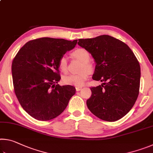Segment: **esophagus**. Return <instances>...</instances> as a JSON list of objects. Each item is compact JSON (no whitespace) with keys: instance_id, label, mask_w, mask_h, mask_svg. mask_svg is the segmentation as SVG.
I'll use <instances>...</instances> for the list:
<instances>
[{"instance_id":"obj_1","label":"esophagus","mask_w":153,"mask_h":153,"mask_svg":"<svg viewBox=\"0 0 153 153\" xmlns=\"http://www.w3.org/2000/svg\"><path fill=\"white\" fill-rule=\"evenodd\" d=\"M82 88V86H76V91H79L80 90H81Z\"/></svg>"}]
</instances>
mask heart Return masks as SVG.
I'll return each mask as SVG.
<instances>
[{
	"instance_id": "b5f03b06",
	"label": "heart",
	"mask_w": 153,
	"mask_h": 153,
	"mask_svg": "<svg viewBox=\"0 0 153 153\" xmlns=\"http://www.w3.org/2000/svg\"><path fill=\"white\" fill-rule=\"evenodd\" d=\"M71 55L75 59L82 62L79 68V74H71L63 77L64 84L71 86H82L88 77L89 72L93 71L94 65L90 61V53L84 48H77L71 53ZM58 66L60 71L63 74H67L69 71L68 62L65 56H62L59 59Z\"/></svg>"
}]
</instances>
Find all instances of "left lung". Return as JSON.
<instances>
[{"label":"left lung","mask_w":153,"mask_h":153,"mask_svg":"<svg viewBox=\"0 0 153 153\" xmlns=\"http://www.w3.org/2000/svg\"><path fill=\"white\" fill-rule=\"evenodd\" d=\"M78 45L91 53L96 67L92 79L103 83L90 88L88 109L100 120L115 121L124 117L139 94L140 66L132 51L108 35L79 39Z\"/></svg>","instance_id":"8db88e82"}]
</instances>
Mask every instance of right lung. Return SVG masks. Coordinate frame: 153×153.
I'll return each instance as SVG.
<instances>
[{"label":"right lung","instance_id":"1","mask_svg":"<svg viewBox=\"0 0 153 153\" xmlns=\"http://www.w3.org/2000/svg\"><path fill=\"white\" fill-rule=\"evenodd\" d=\"M74 41L52 38L30 40L18 51L11 70L15 95L22 108L39 121L55 118L65 109L76 88L61 86L58 61L73 49Z\"/></svg>","mask_w":153,"mask_h":153}]
</instances>
